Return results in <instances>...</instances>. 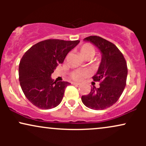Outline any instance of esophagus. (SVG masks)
Returning a JSON list of instances; mask_svg holds the SVG:
<instances>
[{"label": "esophagus", "mask_w": 146, "mask_h": 146, "mask_svg": "<svg viewBox=\"0 0 146 146\" xmlns=\"http://www.w3.org/2000/svg\"><path fill=\"white\" fill-rule=\"evenodd\" d=\"M72 84H73V85H77V86H78V85H80V83H78V82H72Z\"/></svg>", "instance_id": "esophagus-1"}]
</instances>
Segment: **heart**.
Instances as JSON below:
<instances>
[{"mask_svg":"<svg viewBox=\"0 0 146 146\" xmlns=\"http://www.w3.org/2000/svg\"><path fill=\"white\" fill-rule=\"evenodd\" d=\"M80 51L81 55L85 59L90 60L93 58L95 55L96 51L94 46L89 43L84 44L80 48ZM88 75V71L86 70H75L71 73V76L73 80L77 81H80L83 79L84 77Z\"/></svg>","mask_w":146,"mask_h":146,"instance_id":"1","label":"heart"}]
</instances>
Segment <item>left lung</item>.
<instances>
[{
    "instance_id": "left-lung-1",
    "label": "left lung",
    "mask_w": 146,
    "mask_h": 146,
    "mask_svg": "<svg viewBox=\"0 0 146 146\" xmlns=\"http://www.w3.org/2000/svg\"><path fill=\"white\" fill-rule=\"evenodd\" d=\"M84 40L90 42L100 49L102 60L93 77L95 82H100V87L91 88L89 94L82 96V101L90 109H106L116 103L124 90L128 75L126 61L113 43L101 37L88 36Z\"/></svg>"
}]
</instances>
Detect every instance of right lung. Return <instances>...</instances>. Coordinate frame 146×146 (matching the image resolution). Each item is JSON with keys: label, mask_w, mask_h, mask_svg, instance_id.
I'll list each match as a JSON object with an SVG mask.
<instances>
[{"label": "right lung", "mask_w": 146, "mask_h": 146, "mask_svg": "<svg viewBox=\"0 0 146 146\" xmlns=\"http://www.w3.org/2000/svg\"><path fill=\"white\" fill-rule=\"evenodd\" d=\"M80 40L48 39L38 42L23 55L18 68L21 88L27 100L41 109H51L62 100L67 82H53L51 76Z\"/></svg>", "instance_id": "obj_1"}]
</instances>
